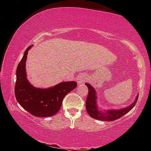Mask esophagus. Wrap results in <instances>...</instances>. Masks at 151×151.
Returning a JSON list of instances; mask_svg holds the SVG:
<instances>
[{
    "label": "esophagus",
    "instance_id": "obj_1",
    "mask_svg": "<svg viewBox=\"0 0 151 151\" xmlns=\"http://www.w3.org/2000/svg\"><path fill=\"white\" fill-rule=\"evenodd\" d=\"M87 76L85 74H81L80 75L78 76V79H77V83L79 85H82V84H83L84 83H85V81H86L87 80Z\"/></svg>",
    "mask_w": 151,
    "mask_h": 151
}]
</instances>
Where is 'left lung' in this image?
Returning a JSON list of instances; mask_svg holds the SVG:
<instances>
[{
    "instance_id": "left-lung-1",
    "label": "left lung",
    "mask_w": 151,
    "mask_h": 151,
    "mask_svg": "<svg viewBox=\"0 0 151 151\" xmlns=\"http://www.w3.org/2000/svg\"><path fill=\"white\" fill-rule=\"evenodd\" d=\"M85 85L88 88V96L86 100V109L88 114L92 118L103 121H112L119 119L127 112H129L133 108L137 103L139 94H137L133 103L125 108L119 109H107L100 110L99 109L98 104H97V93L96 90L93 86L89 83H85Z\"/></svg>"
}]
</instances>
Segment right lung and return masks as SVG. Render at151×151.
Segmentation results:
<instances>
[{
  "mask_svg": "<svg viewBox=\"0 0 151 151\" xmlns=\"http://www.w3.org/2000/svg\"><path fill=\"white\" fill-rule=\"evenodd\" d=\"M25 50L23 57L18 65L14 93L17 101L22 108L35 116L47 117L55 115L62 106L63 99L76 87V82H61L47 88L35 87L28 81L26 61L29 50Z\"/></svg>",
  "mask_w": 151,
  "mask_h": 151,
  "instance_id": "1",
  "label": "right lung"
}]
</instances>
